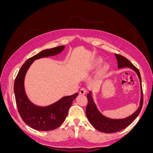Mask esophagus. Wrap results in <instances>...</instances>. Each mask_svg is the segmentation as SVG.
Instances as JSON below:
<instances>
[{
	"mask_svg": "<svg viewBox=\"0 0 153 153\" xmlns=\"http://www.w3.org/2000/svg\"><path fill=\"white\" fill-rule=\"evenodd\" d=\"M86 92V89L85 88H81L80 91H79V94L82 95H84Z\"/></svg>",
	"mask_w": 153,
	"mask_h": 153,
	"instance_id": "34e87169",
	"label": "esophagus"
}]
</instances>
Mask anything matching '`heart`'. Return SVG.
<instances>
[{"instance_id":"b5f03b06","label":"heart","mask_w":153,"mask_h":153,"mask_svg":"<svg viewBox=\"0 0 153 153\" xmlns=\"http://www.w3.org/2000/svg\"><path fill=\"white\" fill-rule=\"evenodd\" d=\"M101 62H102V59H101V58L98 59V60H97V61L94 62V64H93V66H94V67H96V66H98L99 64H100V63H101ZM108 69V64H105V65L103 66L102 69H101V71H107Z\"/></svg>"}]
</instances>
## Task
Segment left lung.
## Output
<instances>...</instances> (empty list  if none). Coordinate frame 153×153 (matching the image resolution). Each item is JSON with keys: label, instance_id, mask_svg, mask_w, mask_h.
I'll list each match as a JSON object with an SVG mask.
<instances>
[{"label": "left lung", "instance_id": "obj_1", "mask_svg": "<svg viewBox=\"0 0 153 153\" xmlns=\"http://www.w3.org/2000/svg\"><path fill=\"white\" fill-rule=\"evenodd\" d=\"M115 56L117 59V66L119 69L129 68L137 73L138 78H139L140 84V100L138 109L131 115L123 119H111L105 116L100 112V111L98 110L94 103L93 98H92V92L90 91L89 93L87 94L88 103L85 110L86 116L90 123L92 124V126L95 129L101 132L106 133L118 132L128 126L139 115L143 105L142 80L139 71L129 60L122 56V55L115 54Z\"/></svg>", "mask_w": 153, "mask_h": 153}]
</instances>
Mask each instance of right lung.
Returning a JSON list of instances; mask_svg holds the SVG:
<instances>
[{
  "label": "right lung",
  "mask_w": 153,
  "mask_h": 153,
  "mask_svg": "<svg viewBox=\"0 0 153 153\" xmlns=\"http://www.w3.org/2000/svg\"><path fill=\"white\" fill-rule=\"evenodd\" d=\"M65 46L45 49L27 59L22 66L14 83L16 103L20 116L29 126L38 131H50L57 128L65 120L73 101L78 96L75 93L63 96L56 102L47 106H38L29 100L25 90L26 73L35 60L55 56L61 53Z\"/></svg>",
  "instance_id": "obj_1"
}]
</instances>
